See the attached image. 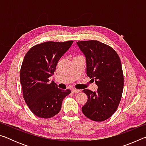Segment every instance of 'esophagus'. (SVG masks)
Returning a JSON list of instances; mask_svg holds the SVG:
<instances>
[{
    "mask_svg": "<svg viewBox=\"0 0 146 146\" xmlns=\"http://www.w3.org/2000/svg\"><path fill=\"white\" fill-rule=\"evenodd\" d=\"M71 92H72L73 93H77L80 92V90H76V89H73V90H71Z\"/></svg>",
    "mask_w": 146,
    "mask_h": 146,
    "instance_id": "obj_1",
    "label": "esophagus"
}]
</instances>
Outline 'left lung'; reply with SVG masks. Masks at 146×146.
<instances>
[{"instance_id": "obj_1", "label": "left lung", "mask_w": 146, "mask_h": 146, "mask_svg": "<svg viewBox=\"0 0 146 146\" xmlns=\"http://www.w3.org/2000/svg\"><path fill=\"white\" fill-rule=\"evenodd\" d=\"M76 43L86 56L87 75L98 86L96 92L82 91L88 98L82 113L93 121H104L114 114L122 98L123 75L120 57L111 47L98 40Z\"/></svg>"}]
</instances>
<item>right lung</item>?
<instances>
[{
    "mask_svg": "<svg viewBox=\"0 0 146 146\" xmlns=\"http://www.w3.org/2000/svg\"><path fill=\"white\" fill-rule=\"evenodd\" d=\"M73 40L62 42L49 41L34 46L27 52L22 64L20 79L23 97L35 115L49 118L58 114L62 100L71 90H62L49 82L56 64L73 44Z\"/></svg>",
    "mask_w": 146,
    "mask_h": 146,
    "instance_id": "add662e5",
    "label": "right lung"
}]
</instances>
